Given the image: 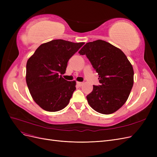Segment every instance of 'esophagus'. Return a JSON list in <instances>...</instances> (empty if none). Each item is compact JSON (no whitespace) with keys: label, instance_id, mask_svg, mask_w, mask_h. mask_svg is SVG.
<instances>
[{"label":"esophagus","instance_id":"1","mask_svg":"<svg viewBox=\"0 0 157 157\" xmlns=\"http://www.w3.org/2000/svg\"><path fill=\"white\" fill-rule=\"evenodd\" d=\"M77 84L78 86H81L84 83H83V82H77Z\"/></svg>","mask_w":157,"mask_h":157}]
</instances>
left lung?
<instances>
[{"label":"left lung","mask_w":157,"mask_h":157,"mask_svg":"<svg viewBox=\"0 0 157 157\" xmlns=\"http://www.w3.org/2000/svg\"><path fill=\"white\" fill-rule=\"evenodd\" d=\"M78 53L86 55L99 75V86L86 96L95 111L109 115L127 101L134 84V69L121 49L102 40L90 42Z\"/></svg>","instance_id":"left-lung-1"}]
</instances>
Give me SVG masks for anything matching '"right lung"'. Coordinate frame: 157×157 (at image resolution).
<instances>
[{
    "instance_id": "add662e5",
    "label": "right lung",
    "mask_w": 157,
    "mask_h": 157,
    "mask_svg": "<svg viewBox=\"0 0 157 157\" xmlns=\"http://www.w3.org/2000/svg\"><path fill=\"white\" fill-rule=\"evenodd\" d=\"M84 42L75 43L62 39L42 44L26 65V82L33 100L50 112L67 106L76 90V81H67L65 73L69 59Z\"/></svg>"
}]
</instances>
